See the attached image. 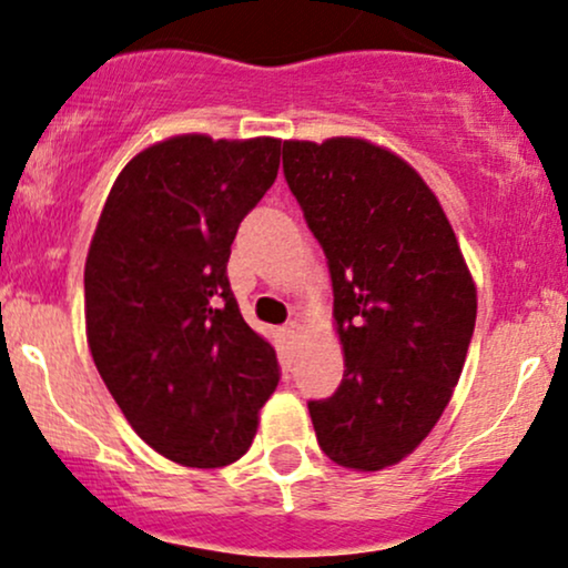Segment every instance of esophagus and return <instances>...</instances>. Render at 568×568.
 Segmentation results:
<instances>
[{
  "instance_id": "esophagus-1",
  "label": "esophagus",
  "mask_w": 568,
  "mask_h": 568,
  "mask_svg": "<svg viewBox=\"0 0 568 568\" xmlns=\"http://www.w3.org/2000/svg\"><path fill=\"white\" fill-rule=\"evenodd\" d=\"M283 336L293 344V341H298V336H302V325H298V323H285Z\"/></svg>"
}]
</instances>
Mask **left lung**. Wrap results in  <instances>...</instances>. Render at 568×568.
<instances>
[{
  "label": "left lung",
  "instance_id": "8db88e82",
  "mask_svg": "<svg viewBox=\"0 0 568 568\" xmlns=\"http://www.w3.org/2000/svg\"><path fill=\"white\" fill-rule=\"evenodd\" d=\"M283 172L323 245L346 371L312 399L320 447L357 470L394 466L426 439L460 378L476 288L420 174L373 142H283Z\"/></svg>",
  "mask_w": 568,
  "mask_h": 568
}]
</instances>
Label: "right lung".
I'll return each instance as SVG.
<instances>
[{
    "instance_id": "obj_1",
    "label": "right lung",
    "mask_w": 568,
    "mask_h": 568,
    "mask_svg": "<svg viewBox=\"0 0 568 568\" xmlns=\"http://www.w3.org/2000/svg\"><path fill=\"white\" fill-rule=\"evenodd\" d=\"M280 145L206 134L150 145L113 182L89 245V352L140 439L180 466L243 457L277 388V354L237 310L227 262Z\"/></svg>"
}]
</instances>
